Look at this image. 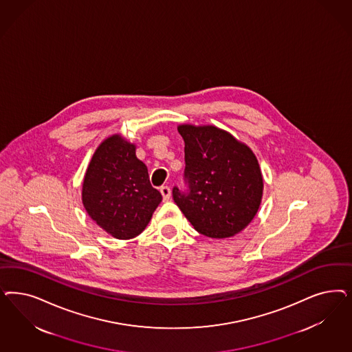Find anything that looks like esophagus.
<instances>
[{
  "label": "esophagus",
  "instance_id": "esophagus-1",
  "mask_svg": "<svg viewBox=\"0 0 352 352\" xmlns=\"http://www.w3.org/2000/svg\"><path fill=\"white\" fill-rule=\"evenodd\" d=\"M160 193L163 195V199H164V201H168L170 197V186H167V185H166V186H162V188H160Z\"/></svg>",
  "mask_w": 352,
  "mask_h": 352
}]
</instances>
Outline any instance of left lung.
Here are the masks:
<instances>
[{"label": "left lung", "instance_id": "obj_1", "mask_svg": "<svg viewBox=\"0 0 352 352\" xmlns=\"http://www.w3.org/2000/svg\"><path fill=\"white\" fill-rule=\"evenodd\" d=\"M185 141L184 182L173 201L194 229L211 239L237 234L256 215L263 177L251 148L212 125H180Z\"/></svg>", "mask_w": 352, "mask_h": 352}]
</instances>
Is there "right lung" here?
I'll list each match as a JSON object with an SVG mask.
<instances>
[{
	"label": "right lung",
	"mask_w": 352,
	"mask_h": 352,
	"mask_svg": "<svg viewBox=\"0 0 352 352\" xmlns=\"http://www.w3.org/2000/svg\"><path fill=\"white\" fill-rule=\"evenodd\" d=\"M162 202L135 145L109 137L96 150L82 182V204L91 219L115 239L138 236Z\"/></svg>",
	"instance_id": "right-lung-1"
}]
</instances>
